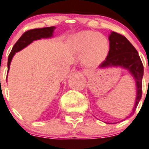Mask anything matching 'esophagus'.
<instances>
[{
    "label": "esophagus",
    "mask_w": 149,
    "mask_h": 149,
    "mask_svg": "<svg viewBox=\"0 0 149 149\" xmlns=\"http://www.w3.org/2000/svg\"><path fill=\"white\" fill-rule=\"evenodd\" d=\"M83 73H84V74H86V75H88V74H90V71H89L88 69H84V71H83Z\"/></svg>",
    "instance_id": "obj_1"
}]
</instances>
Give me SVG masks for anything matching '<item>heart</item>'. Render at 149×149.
<instances>
[{
    "label": "heart",
    "mask_w": 149,
    "mask_h": 149,
    "mask_svg": "<svg viewBox=\"0 0 149 149\" xmlns=\"http://www.w3.org/2000/svg\"><path fill=\"white\" fill-rule=\"evenodd\" d=\"M72 42L78 52H84L83 61L89 66L98 64L107 56L108 41L104 36L96 32H80L72 36Z\"/></svg>",
    "instance_id": "b5f03b06"
}]
</instances>
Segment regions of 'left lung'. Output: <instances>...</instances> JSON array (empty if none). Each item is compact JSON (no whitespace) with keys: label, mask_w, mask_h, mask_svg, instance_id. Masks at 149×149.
Here are the masks:
<instances>
[{"label":"left lung","mask_w":149,"mask_h":149,"mask_svg":"<svg viewBox=\"0 0 149 149\" xmlns=\"http://www.w3.org/2000/svg\"><path fill=\"white\" fill-rule=\"evenodd\" d=\"M110 49L105 60L100 64V68L107 66H121L130 71L136 82L137 95L132 112L129 118L134 113L142 97V80L143 65L138 52L130 41L123 35L112 32L109 36Z\"/></svg>","instance_id":"1"}]
</instances>
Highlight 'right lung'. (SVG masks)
<instances>
[{"instance_id":"add662e5","label":"right lung","mask_w":149,"mask_h":149,"mask_svg":"<svg viewBox=\"0 0 149 149\" xmlns=\"http://www.w3.org/2000/svg\"><path fill=\"white\" fill-rule=\"evenodd\" d=\"M56 29V27H47V28H35V29H31L29 31H27L26 32L23 33L21 36V37L18 39L17 42L15 43L12 48V51L10 52L9 56L8 58V72L9 70L10 63L12 61V59L13 56L17 52H19L21 49L25 48L28 45L33 42L34 40L40 39L42 38H49L52 36V33L54 30Z\"/></svg>"}]
</instances>
